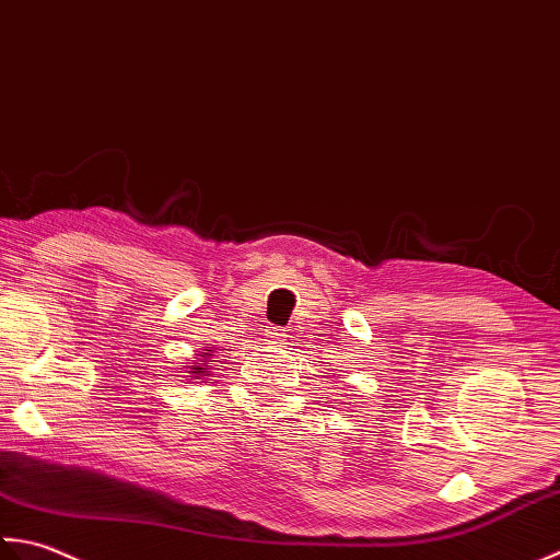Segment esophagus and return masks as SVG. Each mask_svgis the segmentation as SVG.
<instances>
[{
	"mask_svg": "<svg viewBox=\"0 0 560 560\" xmlns=\"http://www.w3.org/2000/svg\"><path fill=\"white\" fill-rule=\"evenodd\" d=\"M268 338H270V343H282V340L288 338V334H284V328H280V326H268Z\"/></svg>",
	"mask_w": 560,
	"mask_h": 560,
	"instance_id": "34e87169",
	"label": "esophagus"
}]
</instances>
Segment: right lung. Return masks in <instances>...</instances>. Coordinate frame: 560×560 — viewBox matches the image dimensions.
<instances>
[{"label":"right lung","mask_w":560,"mask_h":560,"mask_svg":"<svg viewBox=\"0 0 560 560\" xmlns=\"http://www.w3.org/2000/svg\"><path fill=\"white\" fill-rule=\"evenodd\" d=\"M205 368H210V364H202V368H200V362H198V364H196V368H192V370H196V374H198V372H202Z\"/></svg>","instance_id":"1"}]
</instances>
